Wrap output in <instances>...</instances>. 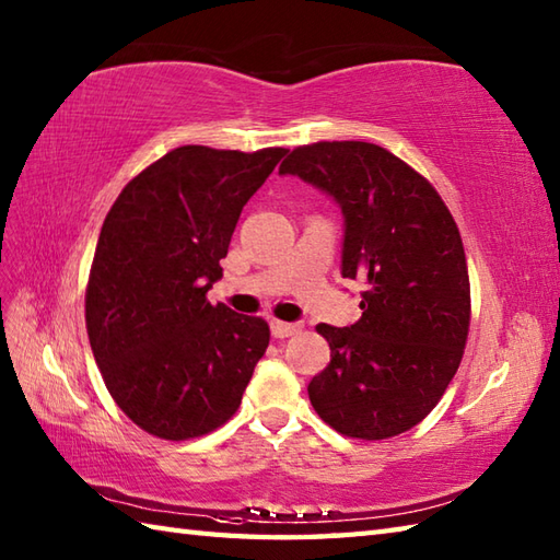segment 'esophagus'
<instances>
[{"instance_id":"obj_1","label":"esophagus","mask_w":560,"mask_h":560,"mask_svg":"<svg viewBox=\"0 0 560 560\" xmlns=\"http://www.w3.org/2000/svg\"><path fill=\"white\" fill-rule=\"evenodd\" d=\"M269 327H271V337L273 339H287V337L295 335V331H301L299 323H279V319H273Z\"/></svg>"}]
</instances>
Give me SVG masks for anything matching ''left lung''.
<instances>
[{
  "mask_svg": "<svg viewBox=\"0 0 560 560\" xmlns=\"http://www.w3.org/2000/svg\"><path fill=\"white\" fill-rule=\"evenodd\" d=\"M279 173L335 199L341 277L365 283L359 323L317 325L331 353L307 385L311 404L349 438L409 431L443 397L467 343L469 273L455 219L425 177L368 141L299 147Z\"/></svg>",
  "mask_w": 560,
  "mask_h": 560,
  "instance_id": "left-lung-1",
  "label": "left lung"
}]
</instances>
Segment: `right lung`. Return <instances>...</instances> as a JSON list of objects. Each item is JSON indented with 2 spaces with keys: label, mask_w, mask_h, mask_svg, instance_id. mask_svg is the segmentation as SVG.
I'll list each match as a JSON object with an SVG mask.
<instances>
[{
  "label": "right lung",
  "mask_w": 560,
  "mask_h": 560,
  "mask_svg": "<svg viewBox=\"0 0 560 560\" xmlns=\"http://www.w3.org/2000/svg\"><path fill=\"white\" fill-rule=\"evenodd\" d=\"M287 149L180 147L151 163L103 221L86 329L105 387L163 440L223 425L269 347L261 317L211 305L241 211Z\"/></svg>",
  "instance_id": "add662e5"
}]
</instances>
